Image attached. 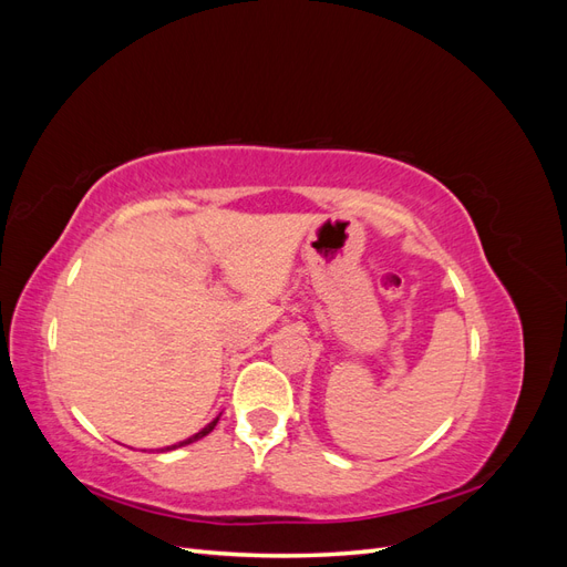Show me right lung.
<instances>
[{
    "label": "right lung",
    "mask_w": 567,
    "mask_h": 567,
    "mask_svg": "<svg viewBox=\"0 0 567 567\" xmlns=\"http://www.w3.org/2000/svg\"><path fill=\"white\" fill-rule=\"evenodd\" d=\"M217 421H219V416L213 421V423H208V425H205L203 427V431L200 433H196L194 437H188V440H184V442H177V444H169V447H165V452H169V450H177V447H184V444H192V442H196V440H200V437H205V435H208V433H213V427L217 425Z\"/></svg>",
    "instance_id": "right-lung-1"
}]
</instances>
